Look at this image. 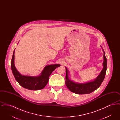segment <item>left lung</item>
Segmentation results:
<instances>
[{
	"mask_svg": "<svg viewBox=\"0 0 120 120\" xmlns=\"http://www.w3.org/2000/svg\"><path fill=\"white\" fill-rule=\"evenodd\" d=\"M103 51L104 52V61L103 62V68L100 74L94 81L85 84L75 83L72 81L69 80L68 76V71L67 68H66V75L65 84L70 91L79 94H87L94 91L100 86L105 76L107 69V60L105 56L104 51L103 50Z\"/></svg>",
	"mask_w": 120,
	"mask_h": 120,
	"instance_id": "obj_1",
	"label": "left lung"
}]
</instances>
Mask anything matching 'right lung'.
I'll use <instances>...</instances> for the list:
<instances>
[{
  "label": "right lung",
  "mask_w": 120,
  "mask_h": 120,
  "mask_svg": "<svg viewBox=\"0 0 120 120\" xmlns=\"http://www.w3.org/2000/svg\"><path fill=\"white\" fill-rule=\"evenodd\" d=\"M14 51L15 50L13 53L11 64L12 73L20 86L30 90H36L44 88L49 81V76L52 72L60 66L59 64L48 65L45 68L40 75L37 77L22 75L20 74L15 67L14 64Z\"/></svg>",
  "instance_id": "1"
}]
</instances>
